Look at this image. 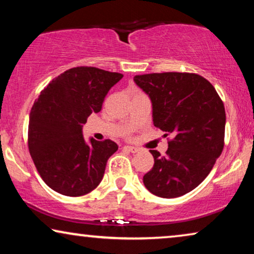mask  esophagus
Wrapping results in <instances>:
<instances>
[{"instance_id": "esophagus-1", "label": "esophagus", "mask_w": 254, "mask_h": 254, "mask_svg": "<svg viewBox=\"0 0 254 254\" xmlns=\"http://www.w3.org/2000/svg\"><path fill=\"white\" fill-rule=\"evenodd\" d=\"M123 149H124V150H126V151L133 152V154H135V152L138 151V149L136 147H130V145H125Z\"/></svg>"}]
</instances>
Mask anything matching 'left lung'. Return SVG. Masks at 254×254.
Instances as JSON below:
<instances>
[{
  "mask_svg": "<svg viewBox=\"0 0 254 254\" xmlns=\"http://www.w3.org/2000/svg\"><path fill=\"white\" fill-rule=\"evenodd\" d=\"M134 82L150 97L152 120L172 135L165 156L150 150L154 166L143 184L155 195L171 199L206 179L224 147V104L209 81L193 72L136 75Z\"/></svg>",
  "mask_w": 254,
  "mask_h": 254,
  "instance_id": "1",
  "label": "left lung"
}]
</instances>
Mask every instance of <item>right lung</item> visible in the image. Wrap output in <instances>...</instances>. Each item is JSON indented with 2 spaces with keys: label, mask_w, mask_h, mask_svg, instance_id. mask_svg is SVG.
<instances>
[{
  "label": "right lung",
  "mask_w": 254,
  "mask_h": 254,
  "mask_svg": "<svg viewBox=\"0 0 254 254\" xmlns=\"http://www.w3.org/2000/svg\"><path fill=\"white\" fill-rule=\"evenodd\" d=\"M124 77L95 67H76L52 79L34 102L29 121V150L47 186L81 196L102 182L106 163L118 150L112 140L88 144L82 127L102 110L105 96Z\"/></svg>",
  "instance_id": "right-lung-1"
}]
</instances>
